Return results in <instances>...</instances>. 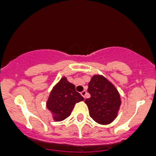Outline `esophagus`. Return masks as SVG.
I'll return each instance as SVG.
<instances>
[{
  "mask_svg": "<svg viewBox=\"0 0 156 156\" xmlns=\"http://www.w3.org/2000/svg\"><path fill=\"white\" fill-rule=\"evenodd\" d=\"M80 94H81V95L83 96L84 98H85L86 94H87V91H85V90L83 91V92H80Z\"/></svg>",
  "mask_w": 156,
  "mask_h": 156,
  "instance_id": "esophagus-1",
  "label": "esophagus"
}]
</instances>
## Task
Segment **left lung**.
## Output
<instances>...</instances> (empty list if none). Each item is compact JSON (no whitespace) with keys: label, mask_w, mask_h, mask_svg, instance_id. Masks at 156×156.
<instances>
[{"label":"left lung","mask_w":156,"mask_h":156,"mask_svg":"<svg viewBox=\"0 0 156 156\" xmlns=\"http://www.w3.org/2000/svg\"><path fill=\"white\" fill-rule=\"evenodd\" d=\"M90 98L85 100L89 116L97 123L108 125L116 119L121 105L118 90L112 82L102 75H94L88 84Z\"/></svg>","instance_id":"1"}]
</instances>
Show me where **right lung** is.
Instances as JSON below:
<instances>
[{
	"mask_svg": "<svg viewBox=\"0 0 156 156\" xmlns=\"http://www.w3.org/2000/svg\"><path fill=\"white\" fill-rule=\"evenodd\" d=\"M83 100V97L76 91L74 84L64 76L50 92L46 107L53 115V120L61 122L70 115L77 103Z\"/></svg>",
	"mask_w": 156,
	"mask_h": 156,
	"instance_id": "add662e5",
	"label": "right lung"
}]
</instances>
